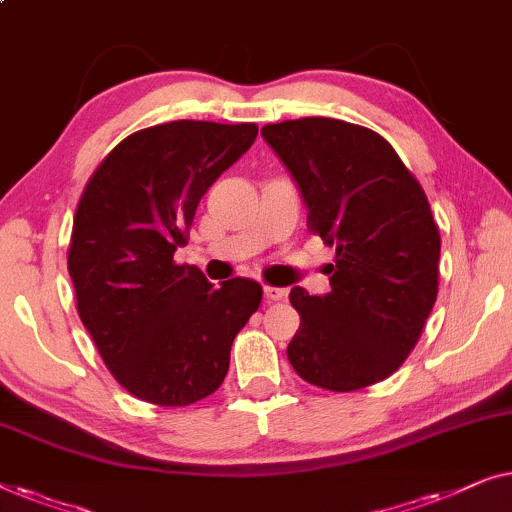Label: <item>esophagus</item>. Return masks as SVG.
Wrapping results in <instances>:
<instances>
[{
  "instance_id": "1",
  "label": "esophagus",
  "mask_w": 512,
  "mask_h": 512,
  "mask_svg": "<svg viewBox=\"0 0 512 512\" xmlns=\"http://www.w3.org/2000/svg\"><path fill=\"white\" fill-rule=\"evenodd\" d=\"M287 294H290V290L287 287H273V285H264V297L266 301H285Z\"/></svg>"
}]
</instances>
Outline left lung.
Instances as JSON below:
<instances>
[{
  "label": "left lung",
  "instance_id": "8db88e82",
  "mask_svg": "<svg viewBox=\"0 0 512 512\" xmlns=\"http://www.w3.org/2000/svg\"><path fill=\"white\" fill-rule=\"evenodd\" d=\"M327 246L331 290L292 287L301 325L287 345L306 383L352 392L380 383L415 348L438 294L441 234L427 194L383 136L334 118L262 127Z\"/></svg>",
  "mask_w": 512,
  "mask_h": 512
}]
</instances>
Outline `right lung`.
Wrapping results in <instances>:
<instances>
[{"instance_id": "right-lung-1", "label": "right lung", "mask_w": 512, "mask_h": 512, "mask_svg": "<svg viewBox=\"0 0 512 512\" xmlns=\"http://www.w3.org/2000/svg\"><path fill=\"white\" fill-rule=\"evenodd\" d=\"M255 139L253 122H164L122 139L85 185L67 257L78 315L136 399L190 406L213 394L259 308L255 280L211 285L174 262L201 197Z\"/></svg>"}]
</instances>
